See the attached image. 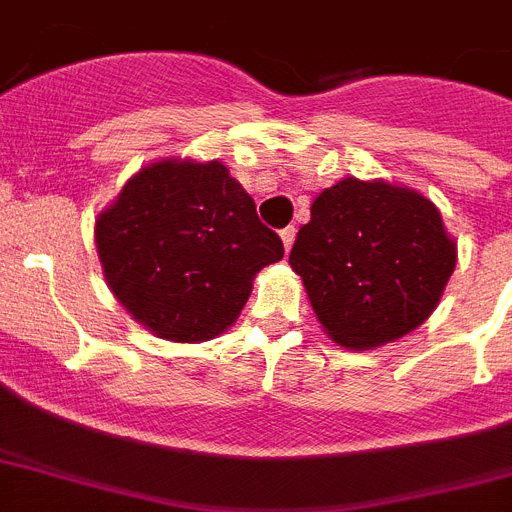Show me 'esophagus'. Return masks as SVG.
Listing matches in <instances>:
<instances>
[{
	"label": "esophagus",
	"mask_w": 512,
	"mask_h": 512,
	"mask_svg": "<svg viewBox=\"0 0 512 512\" xmlns=\"http://www.w3.org/2000/svg\"><path fill=\"white\" fill-rule=\"evenodd\" d=\"M280 239H283L285 252H290V247H293V242H296V227H285V229H280Z\"/></svg>",
	"instance_id": "esophagus-1"
}]
</instances>
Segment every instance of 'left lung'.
<instances>
[{
    "instance_id": "obj_1",
    "label": "left lung",
    "mask_w": 512,
    "mask_h": 512,
    "mask_svg": "<svg viewBox=\"0 0 512 512\" xmlns=\"http://www.w3.org/2000/svg\"><path fill=\"white\" fill-rule=\"evenodd\" d=\"M457 245L421 193L344 178L319 193L290 250L313 311L336 344L380 347L428 319Z\"/></svg>"
}]
</instances>
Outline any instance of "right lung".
I'll return each mask as SVG.
<instances>
[{"label":"right lung","instance_id":"obj_1","mask_svg":"<svg viewBox=\"0 0 512 512\" xmlns=\"http://www.w3.org/2000/svg\"><path fill=\"white\" fill-rule=\"evenodd\" d=\"M109 288L170 342H206L234 324L252 278L283 257L255 201L222 163L147 165L96 222Z\"/></svg>","mask_w":512,"mask_h":512}]
</instances>
